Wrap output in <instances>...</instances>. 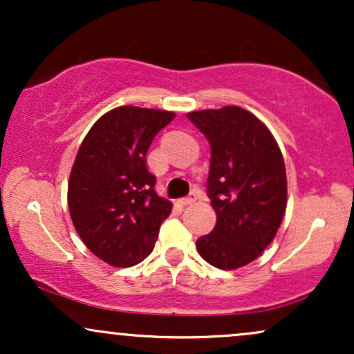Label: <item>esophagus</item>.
Returning a JSON list of instances; mask_svg holds the SVG:
<instances>
[{"mask_svg": "<svg viewBox=\"0 0 354 354\" xmlns=\"http://www.w3.org/2000/svg\"><path fill=\"white\" fill-rule=\"evenodd\" d=\"M196 196H198V193L196 191H191V194L189 196H186V198H183V200H180V203L183 206H188V205H193L194 201H196Z\"/></svg>", "mask_w": 354, "mask_h": 354, "instance_id": "esophagus-1", "label": "esophagus"}]
</instances>
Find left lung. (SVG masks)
Here are the masks:
<instances>
[{
  "label": "left lung",
  "mask_w": 354,
  "mask_h": 354,
  "mask_svg": "<svg viewBox=\"0 0 354 354\" xmlns=\"http://www.w3.org/2000/svg\"><path fill=\"white\" fill-rule=\"evenodd\" d=\"M211 146L208 196L216 225L196 241L211 266L236 270L273 241L286 209V169L278 143L239 106L188 113Z\"/></svg>",
  "instance_id": "obj_1"
}]
</instances>
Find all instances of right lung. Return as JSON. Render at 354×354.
Returning <instances> with one entry per match:
<instances>
[{
	"instance_id": "1",
	"label": "right lung",
	"mask_w": 354,
	"mask_h": 354,
	"mask_svg": "<svg viewBox=\"0 0 354 354\" xmlns=\"http://www.w3.org/2000/svg\"><path fill=\"white\" fill-rule=\"evenodd\" d=\"M174 113L120 106L91 126L81 143L68 208L80 238L108 265L129 268L148 258L173 205L154 191L146 153Z\"/></svg>"
}]
</instances>
